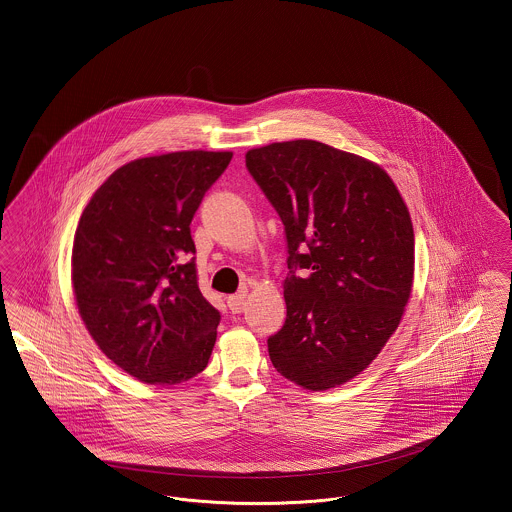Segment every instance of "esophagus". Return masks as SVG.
<instances>
[{"instance_id":"obj_1","label":"esophagus","mask_w":512,"mask_h":512,"mask_svg":"<svg viewBox=\"0 0 512 512\" xmlns=\"http://www.w3.org/2000/svg\"><path fill=\"white\" fill-rule=\"evenodd\" d=\"M226 303H228V309H230L232 313H244L245 292L234 293V295H228Z\"/></svg>"}]
</instances>
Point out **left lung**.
Listing matches in <instances>:
<instances>
[{"instance_id":"1","label":"left lung","mask_w":512,"mask_h":512,"mask_svg":"<svg viewBox=\"0 0 512 512\" xmlns=\"http://www.w3.org/2000/svg\"><path fill=\"white\" fill-rule=\"evenodd\" d=\"M245 167L284 224L286 322L268 338L274 368L328 390L370 365L413 288L407 205L378 165L293 140L247 151Z\"/></svg>"}]
</instances>
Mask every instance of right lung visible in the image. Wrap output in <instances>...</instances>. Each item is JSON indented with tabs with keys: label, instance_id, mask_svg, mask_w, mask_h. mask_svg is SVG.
<instances>
[{
	"label": "right lung",
	"instance_id": "1",
	"mask_svg": "<svg viewBox=\"0 0 512 512\" xmlns=\"http://www.w3.org/2000/svg\"><path fill=\"white\" fill-rule=\"evenodd\" d=\"M230 151H176L113 172L86 205L73 245L76 305L99 349L146 384L199 374L220 313L195 276L190 232Z\"/></svg>",
	"mask_w": 512,
	"mask_h": 512
}]
</instances>
